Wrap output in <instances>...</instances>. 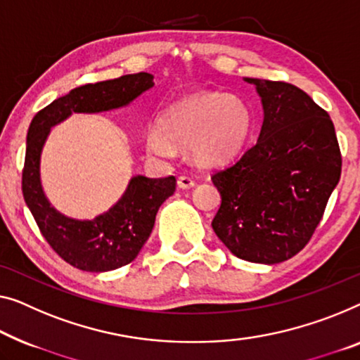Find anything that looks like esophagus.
Returning <instances> with one entry per match:
<instances>
[{"mask_svg": "<svg viewBox=\"0 0 360 360\" xmlns=\"http://www.w3.org/2000/svg\"><path fill=\"white\" fill-rule=\"evenodd\" d=\"M178 186L181 187V189H191V187L195 186V181L192 179L191 176H179Z\"/></svg>", "mask_w": 360, "mask_h": 360, "instance_id": "esophagus-1", "label": "esophagus"}]
</instances>
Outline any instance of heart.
I'll use <instances>...</instances> for the list:
<instances>
[{
	"label": "heart",
	"mask_w": 360,
	"mask_h": 360,
	"mask_svg": "<svg viewBox=\"0 0 360 360\" xmlns=\"http://www.w3.org/2000/svg\"><path fill=\"white\" fill-rule=\"evenodd\" d=\"M254 116L236 95L197 92L181 98L163 112L160 127L147 132V148L171 157L173 143L191 146L197 162L219 165L236 157L248 143Z\"/></svg>",
	"instance_id": "b5f03b06"
}]
</instances>
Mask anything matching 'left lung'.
Returning a JSON list of instances; mask_svg holds the SVG:
<instances>
[{"instance_id": "1", "label": "left lung", "mask_w": 360, "mask_h": 360, "mask_svg": "<svg viewBox=\"0 0 360 360\" xmlns=\"http://www.w3.org/2000/svg\"><path fill=\"white\" fill-rule=\"evenodd\" d=\"M264 106L259 141L212 174L221 205L212 228L238 257L280 264L302 250L340 182L341 152L333 121L304 90L250 79Z\"/></svg>"}]
</instances>
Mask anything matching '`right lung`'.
I'll return each mask as SVG.
<instances>
[{
  "label": "right lung",
  "mask_w": 360,
  "mask_h": 360,
  "mask_svg": "<svg viewBox=\"0 0 360 360\" xmlns=\"http://www.w3.org/2000/svg\"><path fill=\"white\" fill-rule=\"evenodd\" d=\"M153 87L148 72L72 89L40 110L27 132L22 194L43 238L69 265L84 271H111L136 259L152 233L158 208L176 191V178L150 179L134 176L122 197L94 219L68 218L43 194L40 155L50 129L72 112H100L121 108Z\"/></svg>",
  "instance_id": "1"
}]
</instances>
